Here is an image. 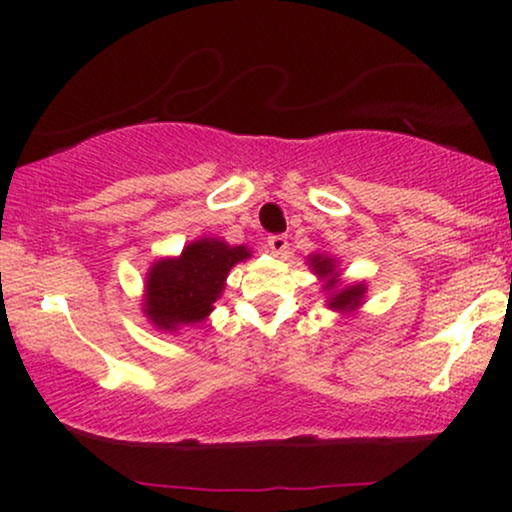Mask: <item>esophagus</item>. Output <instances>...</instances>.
Returning a JSON list of instances; mask_svg holds the SVG:
<instances>
[{
  "label": "esophagus",
  "mask_w": 512,
  "mask_h": 512,
  "mask_svg": "<svg viewBox=\"0 0 512 512\" xmlns=\"http://www.w3.org/2000/svg\"><path fill=\"white\" fill-rule=\"evenodd\" d=\"M268 247L272 254H284L286 247H289V237L286 235H270L268 237Z\"/></svg>",
  "instance_id": "34e87169"
}]
</instances>
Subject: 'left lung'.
Masks as SVG:
<instances>
[{
	"mask_svg": "<svg viewBox=\"0 0 512 512\" xmlns=\"http://www.w3.org/2000/svg\"><path fill=\"white\" fill-rule=\"evenodd\" d=\"M312 270H317L319 275H333L335 272V265H333V258H326V256H314L312 258ZM338 284V279L331 277L328 279L326 289H333V286ZM363 298V286L356 284V286H347V289H340L338 293H333L331 298V307H335V310H345V307H356L361 303Z\"/></svg>",
	"mask_w": 512,
	"mask_h": 512,
	"instance_id": "left-lung-1",
	"label": "left lung"
}]
</instances>
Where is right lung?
Instances as JSON below:
<instances>
[{
    "label": "right lung",
    "instance_id": "right-lung-1",
    "mask_svg": "<svg viewBox=\"0 0 512 512\" xmlns=\"http://www.w3.org/2000/svg\"><path fill=\"white\" fill-rule=\"evenodd\" d=\"M249 256L247 247H228L221 240H198L184 254L158 261L146 279V314L165 331L195 324L212 312L228 270Z\"/></svg>",
    "mask_w": 512,
    "mask_h": 512
}]
</instances>
